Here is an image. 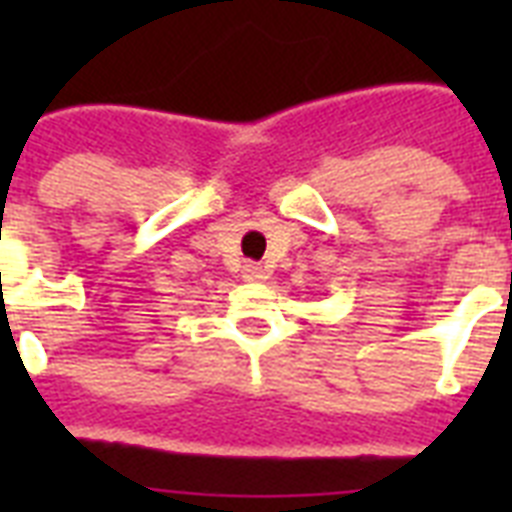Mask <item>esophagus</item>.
Masks as SVG:
<instances>
[{"instance_id":"esophagus-1","label":"esophagus","mask_w":512,"mask_h":512,"mask_svg":"<svg viewBox=\"0 0 512 512\" xmlns=\"http://www.w3.org/2000/svg\"><path fill=\"white\" fill-rule=\"evenodd\" d=\"M244 279H247V281H265V279H268V268H263V265H257V263H247V265H244Z\"/></svg>"}]
</instances>
